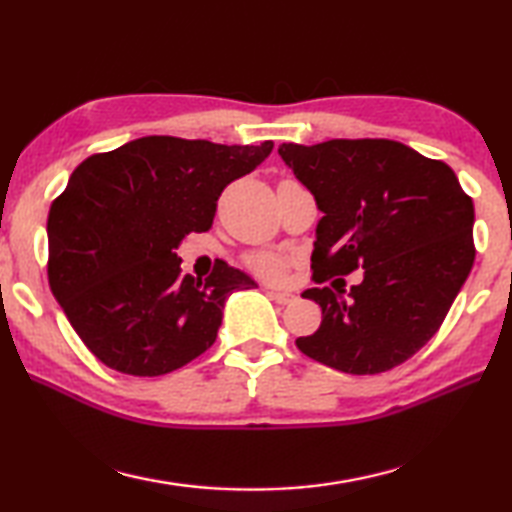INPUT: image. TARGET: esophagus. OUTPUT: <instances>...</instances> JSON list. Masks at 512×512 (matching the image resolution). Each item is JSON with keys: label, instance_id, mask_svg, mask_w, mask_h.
<instances>
[{"label": "esophagus", "instance_id": "1", "mask_svg": "<svg viewBox=\"0 0 512 512\" xmlns=\"http://www.w3.org/2000/svg\"><path fill=\"white\" fill-rule=\"evenodd\" d=\"M267 297H270L272 301L281 303V306H288V303L294 301V294L290 292H276V290H267Z\"/></svg>", "mask_w": 512, "mask_h": 512}]
</instances>
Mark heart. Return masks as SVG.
Segmentation results:
<instances>
[{"mask_svg":"<svg viewBox=\"0 0 512 512\" xmlns=\"http://www.w3.org/2000/svg\"><path fill=\"white\" fill-rule=\"evenodd\" d=\"M245 265L267 281H279L285 270H288V261L283 256L270 254V251H254V254L245 256Z\"/></svg>","mask_w":512,"mask_h":512,"instance_id":"obj_1","label":"heart"}]
</instances>
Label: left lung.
Segmentation results:
<instances>
[{"instance_id":"left-lung-1","label":"left lung","mask_w":512,"mask_h":512,"mask_svg":"<svg viewBox=\"0 0 512 512\" xmlns=\"http://www.w3.org/2000/svg\"><path fill=\"white\" fill-rule=\"evenodd\" d=\"M279 155L324 213L312 279L364 270L348 297L326 285L303 292L324 319L297 339L299 351L353 375L407 362L438 333L472 270V197L445 161L391 139L283 143Z\"/></svg>"}]
</instances>
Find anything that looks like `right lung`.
<instances>
[{"label":"right lung","mask_w":512,"mask_h":512,"mask_svg":"<svg viewBox=\"0 0 512 512\" xmlns=\"http://www.w3.org/2000/svg\"><path fill=\"white\" fill-rule=\"evenodd\" d=\"M274 148L141 137L96 152L51 202L49 285L69 324L105 366L155 378L211 348L231 292L256 288L224 261L182 276L175 249L209 231L218 197Z\"/></svg>","instance_id":"add662e5"}]
</instances>
